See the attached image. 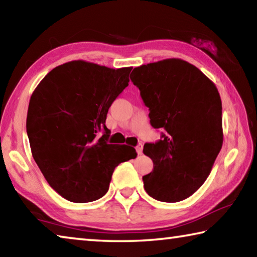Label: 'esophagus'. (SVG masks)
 <instances>
[{"instance_id": "obj_1", "label": "esophagus", "mask_w": 257, "mask_h": 257, "mask_svg": "<svg viewBox=\"0 0 257 257\" xmlns=\"http://www.w3.org/2000/svg\"><path fill=\"white\" fill-rule=\"evenodd\" d=\"M136 152H137V154H139V155L143 153V144H138L136 146Z\"/></svg>"}]
</instances>
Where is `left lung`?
Here are the masks:
<instances>
[{
    "mask_svg": "<svg viewBox=\"0 0 257 257\" xmlns=\"http://www.w3.org/2000/svg\"><path fill=\"white\" fill-rule=\"evenodd\" d=\"M130 79L150 108L151 124L162 139L145 144L153 170L143 177L146 193L161 202L193 195L211 173L223 143L222 103L213 81L181 59L135 68Z\"/></svg>",
    "mask_w": 257,
    "mask_h": 257,
    "instance_id": "left-lung-1",
    "label": "left lung"
}]
</instances>
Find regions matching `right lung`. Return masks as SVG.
I'll return each mask as SVG.
<instances>
[{
	"instance_id": "right-lung-1",
	"label": "right lung",
	"mask_w": 257,
	"mask_h": 257,
	"mask_svg": "<svg viewBox=\"0 0 257 257\" xmlns=\"http://www.w3.org/2000/svg\"><path fill=\"white\" fill-rule=\"evenodd\" d=\"M132 67L112 69L70 61L35 88L27 113L30 150L46 181L73 203L106 194L116 165L137 156L132 146L108 144V107L128 86ZM104 135L97 138V133Z\"/></svg>"
}]
</instances>
